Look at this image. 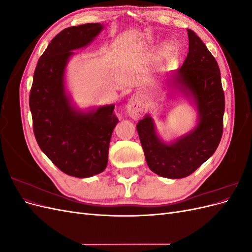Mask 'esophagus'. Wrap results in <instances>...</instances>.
Listing matches in <instances>:
<instances>
[{"mask_svg":"<svg viewBox=\"0 0 252 252\" xmlns=\"http://www.w3.org/2000/svg\"><path fill=\"white\" fill-rule=\"evenodd\" d=\"M144 108H145L144 100L143 97L139 94H133L126 106L127 113L132 119H139L141 117Z\"/></svg>","mask_w":252,"mask_h":252,"instance_id":"1","label":"esophagus"}]
</instances>
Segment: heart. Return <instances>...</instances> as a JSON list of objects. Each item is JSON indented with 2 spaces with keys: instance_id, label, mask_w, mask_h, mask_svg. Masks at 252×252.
I'll return each instance as SVG.
<instances>
[{
  "instance_id": "1",
  "label": "heart",
  "mask_w": 252,
  "mask_h": 252,
  "mask_svg": "<svg viewBox=\"0 0 252 252\" xmlns=\"http://www.w3.org/2000/svg\"><path fill=\"white\" fill-rule=\"evenodd\" d=\"M164 50L166 51V52H169L170 50H171V46L169 44H165V46H164Z\"/></svg>"
}]
</instances>
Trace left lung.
I'll list each match as a JSON object with an SVG mask.
<instances>
[{
  "instance_id": "left-lung-1",
  "label": "left lung",
  "mask_w": 252,
  "mask_h": 252,
  "mask_svg": "<svg viewBox=\"0 0 252 252\" xmlns=\"http://www.w3.org/2000/svg\"><path fill=\"white\" fill-rule=\"evenodd\" d=\"M187 32L188 55L173 73L171 83L174 88L192 96L199 123L170 144L158 138L148 114L136 125L150 170L168 179H182L194 172L215 154L223 134L225 96L219 65L200 37L192 30Z\"/></svg>"
}]
</instances>
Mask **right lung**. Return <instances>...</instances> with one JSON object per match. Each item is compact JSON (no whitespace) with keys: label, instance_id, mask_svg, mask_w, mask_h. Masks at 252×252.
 <instances>
[{"label":"right lung","instance_id":"1","mask_svg":"<svg viewBox=\"0 0 252 252\" xmlns=\"http://www.w3.org/2000/svg\"><path fill=\"white\" fill-rule=\"evenodd\" d=\"M102 29L100 23H88L65 28L53 37L37 61L29 95L33 133L41 150L61 171L80 179L106 168L119 120L114 105L87 112L75 108L66 94L64 74L72 50L87 46Z\"/></svg>","mask_w":252,"mask_h":252}]
</instances>
